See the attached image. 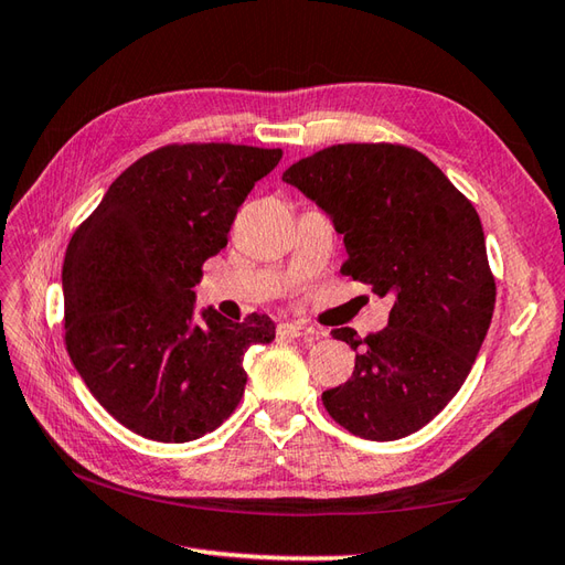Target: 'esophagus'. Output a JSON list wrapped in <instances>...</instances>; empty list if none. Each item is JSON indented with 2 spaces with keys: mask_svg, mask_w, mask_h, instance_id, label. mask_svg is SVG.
Segmentation results:
<instances>
[{
  "mask_svg": "<svg viewBox=\"0 0 565 565\" xmlns=\"http://www.w3.org/2000/svg\"><path fill=\"white\" fill-rule=\"evenodd\" d=\"M279 332L286 337H294V339H315L318 337V330L315 327H308L303 322H284L279 324Z\"/></svg>",
  "mask_w": 565,
  "mask_h": 565,
  "instance_id": "1",
  "label": "esophagus"
}]
</instances>
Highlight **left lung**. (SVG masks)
I'll use <instances>...</instances> for the list:
<instances>
[{"instance_id":"1","label":"left lung","mask_w":565,"mask_h":565,"mask_svg":"<svg viewBox=\"0 0 565 565\" xmlns=\"http://www.w3.org/2000/svg\"><path fill=\"white\" fill-rule=\"evenodd\" d=\"M344 235L342 274L392 296L385 330H332L353 375L322 392L339 426L365 440L424 428L462 387L489 332L495 279L477 209L422 151L334 143L284 173Z\"/></svg>"}]
</instances>
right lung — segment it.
<instances>
[{"label":"right lung","mask_w":565,"mask_h":565,"mask_svg":"<svg viewBox=\"0 0 565 565\" xmlns=\"http://www.w3.org/2000/svg\"><path fill=\"white\" fill-rule=\"evenodd\" d=\"M281 149L168 143L129 166L78 226L62 267L64 344L105 412L161 443L218 428L238 406L245 351L274 322L214 308L194 318L192 286Z\"/></svg>","instance_id":"1"}]
</instances>
